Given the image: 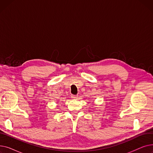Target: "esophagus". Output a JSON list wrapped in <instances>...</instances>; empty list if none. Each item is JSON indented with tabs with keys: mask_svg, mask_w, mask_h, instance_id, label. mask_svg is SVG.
I'll use <instances>...</instances> for the list:
<instances>
[{
	"mask_svg": "<svg viewBox=\"0 0 153 153\" xmlns=\"http://www.w3.org/2000/svg\"><path fill=\"white\" fill-rule=\"evenodd\" d=\"M77 95H71V98L73 99H77Z\"/></svg>",
	"mask_w": 153,
	"mask_h": 153,
	"instance_id": "34e87169",
	"label": "esophagus"
}]
</instances>
